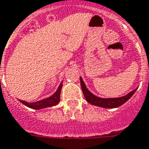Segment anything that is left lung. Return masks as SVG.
I'll list each match as a JSON object with an SVG mask.
<instances>
[{
	"label": "left lung",
	"instance_id": "1",
	"mask_svg": "<svg viewBox=\"0 0 149 149\" xmlns=\"http://www.w3.org/2000/svg\"><path fill=\"white\" fill-rule=\"evenodd\" d=\"M80 82H81L82 93L84 94V97L88 102L91 105H94V106H99V107H102V108H109V109L117 108V107H119L121 105H123L124 103L126 102L127 101L132 97L136 91L137 90V88H136L134 91H131L123 97H116V98H102V97L95 96L88 90L82 78H80Z\"/></svg>",
	"mask_w": 149,
	"mask_h": 149
}]
</instances>
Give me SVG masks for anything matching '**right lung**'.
<instances>
[{
    "label": "right lung",
    "instance_id": "add662e5",
    "mask_svg": "<svg viewBox=\"0 0 149 149\" xmlns=\"http://www.w3.org/2000/svg\"><path fill=\"white\" fill-rule=\"evenodd\" d=\"M62 86H63V82L60 83V85H59V86L57 89V91H55V94H52L51 97H47L45 99L40 100L39 102L30 103L27 102L25 101H22V100H19V102L23 103L24 106L34 109H43V108H47V107H51V106H55V105H57L59 102Z\"/></svg>",
    "mask_w": 149,
    "mask_h": 149
}]
</instances>
